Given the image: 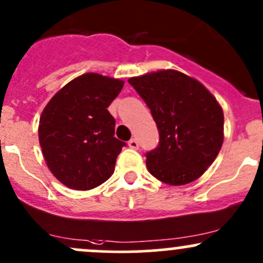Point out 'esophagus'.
<instances>
[{"label": "esophagus", "mask_w": 263, "mask_h": 263, "mask_svg": "<svg viewBox=\"0 0 263 263\" xmlns=\"http://www.w3.org/2000/svg\"><path fill=\"white\" fill-rule=\"evenodd\" d=\"M128 145L130 146L132 149H138V148H139V143H138L137 139H130V140H129Z\"/></svg>", "instance_id": "esophagus-1"}]
</instances>
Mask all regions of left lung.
<instances>
[{
    "label": "left lung",
    "mask_w": 263,
    "mask_h": 263,
    "mask_svg": "<svg viewBox=\"0 0 263 263\" xmlns=\"http://www.w3.org/2000/svg\"><path fill=\"white\" fill-rule=\"evenodd\" d=\"M151 109L159 144L146 152L152 176L171 185L193 182L207 171L223 143V111L199 81L163 70L129 79Z\"/></svg>",
    "instance_id": "8db88e82"
}]
</instances>
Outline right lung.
Segmentation results:
<instances>
[{
    "instance_id": "add662e5",
    "label": "right lung",
    "mask_w": 263,
    "mask_h": 263,
    "mask_svg": "<svg viewBox=\"0 0 263 263\" xmlns=\"http://www.w3.org/2000/svg\"><path fill=\"white\" fill-rule=\"evenodd\" d=\"M124 81L84 74L66 84L42 111L39 139L51 173L63 184L87 191L114 173L126 144L114 137L115 119L109 105Z\"/></svg>"
}]
</instances>
